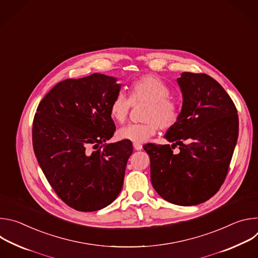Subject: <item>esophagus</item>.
Returning a JSON list of instances; mask_svg holds the SVG:
<instances>
[{"label": "esophagus", "mask_w": 258, "mask_h": 258, "mask_svg": "<svg viewBox=\"0 0 258 258\" xmlns=\"http://www.w3.org/2000/svg\"><path fill=\"white\" fill-rule=\"evenodd\" d=\"M134 148H135V150L140 151V150L143 149V147H142L141 144H134Z\"/></svg>", "instance_id": "esophagus-1"}]
</instances>
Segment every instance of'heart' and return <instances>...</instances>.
<instances>
[{
	"label": "heart",
	"mask_w": 258,
	"mask_h": 258,
	"mask_svg": "<svg viewBox=\"0 0 258 258\" xmlns=\"http://www.w3.org/2000/svg\"><path fill=\"white\" fill-rule=\"evenodd\" d=\"M169 88L155 76H145L135 81L131 86V101L133 103H148L144 115L145 123L128 124L120 127L116 136L119 140L142 144L153 137L158 130H169L175 125L179 117V109L175 102L168 99ZM131 101L118 94L110 104L109 112L111 118L122 123L127 118Z\"/></svg>",
	"instance_id": "1"
}]
</instances>
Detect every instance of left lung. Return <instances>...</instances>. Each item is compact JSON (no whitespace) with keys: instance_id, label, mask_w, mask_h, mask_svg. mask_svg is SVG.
I'll list each match as a JSON object with an SVG mask.
<instances>
[{"instance_id":"left-lung-1","label":"left lung","mask_w":258,"mask_h":258,"mask_svg":"<svg viewBox=\"0 0 258 258\" xmlns=\"http://www.w3.org/2000/svg\"><path fill=\"white\" fill-rule=\"evenodd\" d=\"M182 106L164 139L172 145L147 144L151 182L164 200L192 206L211 198L223 185L239 135L237 109L215 80L182 72L176 80ZM179 145L175 155L172 150Z\"/></svg>"}]
</instances>
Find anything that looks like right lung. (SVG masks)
Returning <instances> with one entry per match:
<instances>
[{"label":"right lung","mask_w":258,"mask_h":258,"mask_svg":"<svg viewBox=\"0 0 258 258\" xmlns=\"http://www.w3.org/2000/svg\"><path fill=\"white\" fill-rule=\"evenodd\" d=\"M116 82L101 73L60 82L34 115L35 157L59 198L79 211L108 206L123 186L133 144H106L115 132L109 107L121 88Z\"/></svg>","instance_id":"right-lung-1"}]
</instances>
